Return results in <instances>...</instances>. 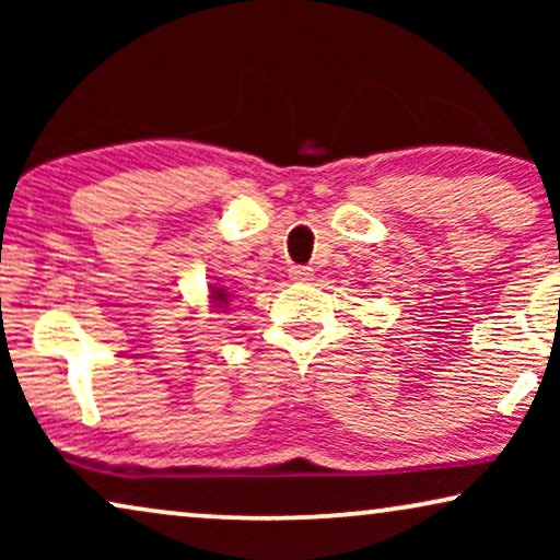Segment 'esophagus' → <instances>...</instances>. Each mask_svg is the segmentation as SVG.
Returning <instances> with one entry per match:
<instances>
[{
	"label": "esophagus",
	"instance_id": "esophagus-1",
	"mask_svg": "<svg viewBox=\"0 0 560 560\" xmlns=\"http://www.w3.org/2000/svg\"><path fill=\"white\" fill-rule=\"evenodd\" d=\"M290 278L298 280V282H305V280L313 278V270H311V267H303V265L290 267Z\"/></svg>",
	"mask_w": 560,
	"mask_h": 560
}]
</instances>
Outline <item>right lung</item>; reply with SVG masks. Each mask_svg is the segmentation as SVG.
I'll return each instance as SVG.
<instances>
[{
  "instance_id": "right-lung-1",
  "label": "right lung",
  "mask_w": 560,
  "mask_h": 560,
  "mask_svg": "<svg viewBox=\"0 0 560 560\" xmlns=\"http://www.w3.org/2000/svg\"><path fill=\"white\" fill-rule=\"evenodd\" d=\"M211 298H213V303H217V308H226L229 295H226L224 288H213L211 290Z\"/></svg>"
}]
</instances>
